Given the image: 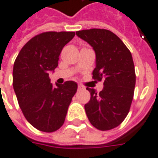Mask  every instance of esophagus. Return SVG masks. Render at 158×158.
Wrapping results in <instances>:
<instances>
[{
	"label": "esophagus",
	"instance_id": "obj_1",
	"mask_svg": "<svg viewBox=\"0 0 158 158\" xmlns=\"http://www.w3.org/2000/svg\"><path fill=\"white\" fill-rule=\"evenodd\" d=\"M83 87H82V85H78V87H77V89H78V90H82V89H83Z\"/></svg>",
	"mask_w": 158,
	"mask_h": 158
}]
</instances>
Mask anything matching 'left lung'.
I'll list each match as a JSON object with an SVG mask.
<instances>
[{"label": "left lung", "instance_id": "obj_1", "mask_svg": "<svg viewBox=\"0 0 158 158\" xmlns=\"http://www.w3.org/2000/svg\"><path fill=\"white\" fill-rule=\"evenodd\" d=\"M94 50L93 79L105 80L99 93L87 87L90 99L84 106L89 122L102 131L120 124L130 109L135 86V65L130 51L117 35L104 29L76 31Z\"/></svg>", "mask_w": 158, "mask_h": 158}]
</instances>
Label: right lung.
Segmentation results:
<instances>
[{
    "instance_id": "add662e5",
    "label": "right lung",
    "mask_w": 158,
    "mask_h": 158,
    "mask_svg": "<svg viewBox=\"0 0 158 158\" xmlns=\"http://www.w3.org/2000/svg\"><path fill=\"white\" fill-rule=\"evenodd\" d=\"M72 31H48L35 36L21 49L13 68V87L25 118L35 128L52 133L65 121L77 83L52 85L49 73L57 68L64 46L75 37Z\"/></svg>"
}]
</instances>
